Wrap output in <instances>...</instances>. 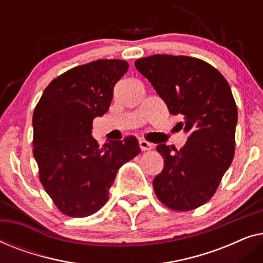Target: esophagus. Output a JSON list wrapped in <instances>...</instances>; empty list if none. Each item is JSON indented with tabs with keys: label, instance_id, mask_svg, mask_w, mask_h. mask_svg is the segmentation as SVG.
I'll use <instances>...</instances> for the list:
<instances>
[{
	"label": "esophagus",
	"instance_id": "1",
	"mask_svg": "<svg viewBox=\"0 0 263 263\" xmlns=\"http://www.w3.org/2000/svg\"><path fill=\"white\" fill-rule=\"evenodd\" d=\"M139 145H140V148H141V151H151L153 147L152 143L146 141V140H140Z\"/></svg>",
	"mask_w": 263,
	"mask_h": 263
}]
</instances>
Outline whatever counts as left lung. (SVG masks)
Returning a JSON list of instances; mask_svg holds the SVG:
<instances>
[{"label": "left lung", "instance_id": "1", "mask_svg": "<svg viewBox=\"0 0 263 263\" xmlns=\"http://www.w3.org/2000/svg\"><path fill=\"white\" fill-rule=\"evenodd\" d=\"M135 67L156 89L171 115H181L188 134L181 149L160 143L164 168L153 179L158 199L175 211H190L214 195L232 163L238 112L225 78L202 60L153 55ZM175 151V153L172 152Z\"/></svg>", "mask_w": 263, "mask_h": 263}]
</instances>
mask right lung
I'll return each instance as SVG.
<instances>
[{
	"label": "right lung",
	"mask_w": 263,
	"mask_h": 263,
	"mask_svg": "<svg viewBox=\"0 0 263 263\" xmlns=\"http://www.w3.org/2000/svg\"><path fill=\"white\" fill-rule=\"evenodd\" d=\"M122 60L82 64L50 82L33 112V156L46 193L62 213L87 217L109 200L122 165L136 157V138L110 141L99 148L92 123L109 110L114 87L127 73Z\"/></svg>",
	"instance_id": "1"
}]
</instances>
